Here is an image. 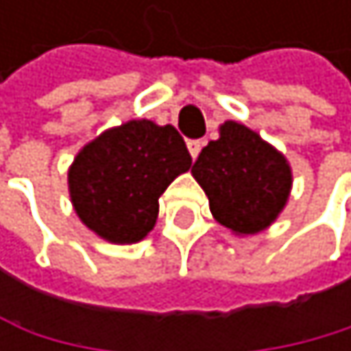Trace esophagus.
I'll use <instances>...</instances> for the list:
<instances>
[{
    "label": "esophagus",
    "instance_id": "1",
    "mask_svg": "<svg viewBox=\"0 0 351 351\" xmlns=\"http://www.w3.org/2000/svg\"><path fill=\"white\" fill-rule=\"evenodd\" d=\"M202 141H187V149H189V154H191V158L195 160L197 156H199V149H202Z\"/></svg>",
    "mask_w": 351,
    "mask_h": 351
}]
</instances>
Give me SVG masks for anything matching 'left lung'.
Returning a JSON list of instances; mask_svg holds the SVG:
<instances>
[{
    "instance_id": "8db88e82",
    "label": "left lung",
    "mask_w": 351,
    "mask_h": 351,
    "mask_svg": "<svg viewBox=\"0 0 351 351\" xmlns=\"http://www.w3.org/2000/svg\"><path fill=\"white\" fill-rule=\"evenodd\" d=\"M191 174L208 195L215 221L236 236L267 229L285 210L293 189L285 154L234 119L219 126V138L202 149Z\"/></svg>"
}]
</instances>
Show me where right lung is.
<instances>
[{"label":"right lung","mask_w":351,"mask_h":351,"mask_svg":"<svg viewBox=\"0 0 351 351\" xmlns=\"http://www.w3.org/2000/svg\"><path fill=\"white\" fill-rule=\"evenodd\" d=\"M191 168V156L174 126L130 119L77 152L66 172L80 221L111 244H134L156 227L160 195Z\"/></svg>","instance_id":"add662e5"}]
</instances>
